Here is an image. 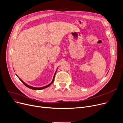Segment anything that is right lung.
Here are the masks:
<instances>
[{"label":"right lung","mask_w":123,"mask_h":123,"mask_svg":"<svg viewBox=\"0 0 123 123\" xmlns=\"http://www.w3.org/2000/svg\"><path fill=\"white\" fill-rule=\"evenodd\" d=\"M55 74H56V73H55V75H54V79H53V80H52V81H51V83H50L49 85H48V86H43V87H32V86H28V85H27L26 84H25L24 81H23L20 78H19L18 77V78H19V79L22 81V83L24 84L26 86H27V87H28V88H30V89H32V90H42V89H45V88H46V87H48V86H50L52 83H53V82H54V79H55Z\"/></svg>","instance_id":"obj_1"}]
</instances>
